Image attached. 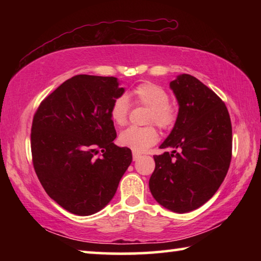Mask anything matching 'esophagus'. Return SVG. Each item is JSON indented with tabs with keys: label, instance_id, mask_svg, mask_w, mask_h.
<instances>
[{
	"label": "esophagus",
	"instance_id": "esophagus-1",
	"mask_svg": "<svg viewBox=\"0 0 261 261\" xmlns=\"http://www.w3.org/2000/svg\"><path fill=\"white\" fill-rule=\"evenodd\" d=\"M140 156H141V154H139V153H136V152L132 153V158H134V161L138 160V159H139Z\"/></svg>",
	"mask_w": 261,
	"mask_h": 261
}]
</instances>
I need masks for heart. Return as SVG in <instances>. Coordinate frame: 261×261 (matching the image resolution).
Listing matches in <instances>:
<instances>
[{
	"mask_svg": "<svg viewBox=\"0 0 261 261\" xmlns=\"http://www.w3.org/2000/svg\"><path fill=\"white\" fill-rule=\"evenodd\" d=\"M132 98L137 103L146 106L151 112L148 123H155L162 129H169L177 120V108L169 101V94L165 88L153 83H143L132 91ZM129 101L125 95H121L114 101L110 108V118L117 125H124L129 114ZM159 140V134L154 126H131L121 132L120 143L122 146L134 152H145Z\"/></svg>",
	"mask_w": 261,
	"mask_h": 261,
	"instance_id": "1",
	"label": "heart"
}]
</instances>
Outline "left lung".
I'll return each mask as SVG.
<instances>
[{"mask_svg":"<svg viewBox=\"0 0 261 261\" xmlns=\"http://www.w3.org/2000/svg\"><path fill=\"white\" fill-rule=\"evenodd\" d=\"M169 86L178 115L160 148L171 152L154 155L149 190L165 208L188 213L208 201L226 177L231 161V122L223 101L199 79L182 73Z\"/></svg>","mask_w":261,"mask_h":261,"instance_id":"obj_1","label":"left lung"}]
</instances>
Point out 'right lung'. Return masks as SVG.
I'll return each mask as SVG.
<instances>
[{
	"label": "right lung",
	"mask_w": 261,
	"mask_h": 261,
	"mask_svg": "<svg viewBox=\"0 0 261 261\" xmlns=\"http://www.w3.org/2000/svg\"><path fill=\"white\" fill-rule=\"evenodd\" d=\"M124 91L115 77L77 74L34 114V170L48 196L70 213L92 215L107 206L130 166L131 149L113 143L116 130L110 118Z\"/></svg>",
	"instance_id": "1"
}]
</instances>
